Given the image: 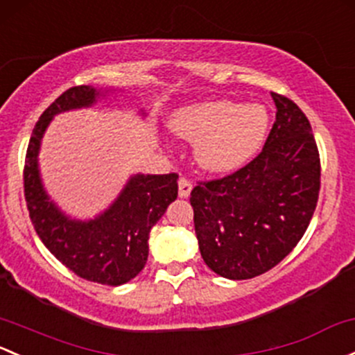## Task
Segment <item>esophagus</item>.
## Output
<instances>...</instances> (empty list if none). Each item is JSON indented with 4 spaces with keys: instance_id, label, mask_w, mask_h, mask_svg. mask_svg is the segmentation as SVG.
<instances>
[{
    "instance_id": "1",
    "label": "esophagus",
    "mask_w": 355,
    "mask_h": 355,
    "mask_svg": "<svg viewBox=\"0 0 355 355\" xmlns=\"http://www.w3.org/2000/svg\"><path fill=\"white\" fill-rule=\"evenodd\" d=\"M190 192H192V182H190L189 178L182 177L180 180H178V196H180L182 199H185V197L190 196Z\"/></svg>"
}]
</instances>
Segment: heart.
<instances>
[{"mask_svg": "<svg viewBox=\"0 0 355 355\" xmlns=\"http://www.w3.org/2000/svg\"><path fill=\"white\" fill-rule=\"evenodd\" d=\"M170 129L196 143L193 156L202 170L231 173L243 166L263 143L268 115L262 105L211 100L175 112Z\"/></svg>", "mask_w": 355, "mask_h": 355, "instance_id": "heart-1", "label": "heart"}]
</instances>
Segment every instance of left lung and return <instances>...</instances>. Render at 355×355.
<instances>
[{
	"label": "left lung",
	"mask_w": 355,
	"mask_h": 355,
	"mask_svg": "<svg viewBox=\"0 0 355 355\" xmlns=\"http://www.w3.org/2000/svg\"><path fill=\"white\" fill-rule=\"evenodd\" d=\"M275 122L257 158L190 193L199 250L221 277L252 279L303 238L320 193V155L303 110L272 92Z\"/></svg>",
	"instance_id": "8db88e82"
}]
</instances>
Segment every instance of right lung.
<instances>
[{
	"instance_id": "obj_1",
	"label": "right lung",
	"mask_w": 355,
	"mask_h": 355,
	"mask_svg": "<svg viewBox=\"0 0 355 355\" xmlns=\"http://www.w3.org/2000/svg\"><path fill=\"white\" fill-rule=\"evenodd\" d=\"M102 95V89L81 85L66 89L47 107L30 137L24 189L32 225L52 255L87 281L121 286L146 266L149 231L177 199L178 175H132L109 209L80 221L66 216L49 199L37 159L44 132L54 115L92 107Z\"/></svg>"
}]
</instances>
